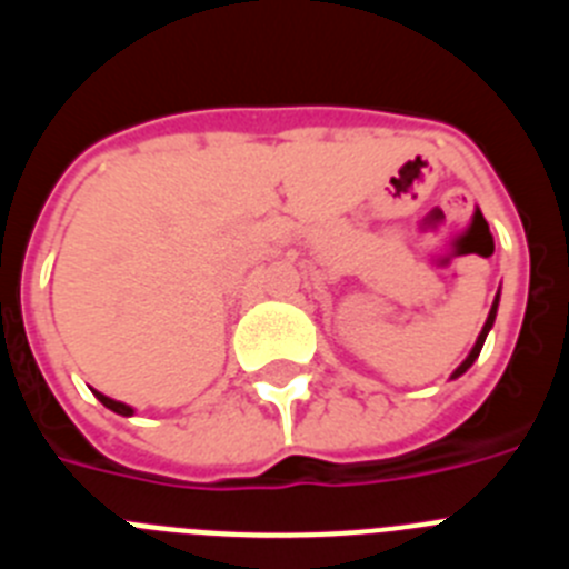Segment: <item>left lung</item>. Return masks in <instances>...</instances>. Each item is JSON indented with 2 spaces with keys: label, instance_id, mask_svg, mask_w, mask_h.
Listing matches in <instances>:
<instances>
[{
  "label": "left lung",
  "instance_id": "8db88e82",
  "mask_svg": "<svg viewBox=\"0 0 569 569\" xmlns=\"http://www.w3.org/2000/svg\"><path fill=\"white\" fill-rule=\"evenodd\" d=\"M496 308H499V296H496V301H492V308H490V316H487V321H485V328H481L479 339H476V347H472V350H470V356H467V359H465V361H461V367H459V370H456V373H453V379H456V376H461V373H465L467 367H470V365H472V361L479 359V353H481V347H485V339H487V330H490V328H492V321H496Z\"/></svg>",
  "mask_w": 569,
  "mask_h": 569
}]
</instances>
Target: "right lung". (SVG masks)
<instances>
[{
	"mask_svg": "<svg viewBox=\"0 0 569 569\" xmlns=\"http://www.w3.org/2000/svg\"><path fill=\"white\" fill-rule=\"evenodd\" d=\"M97 396H99V401H102L104 407H110V410H113V413H119V416L133 413V410H130L128 405H122V401H113V399H108V396H102V393H97Z\"/></svg>",
	"mask_w": 569,
	"mask_h": 569,
	"instance_id": "add662e5",
	"label": "right lung"
}]
</instances>
